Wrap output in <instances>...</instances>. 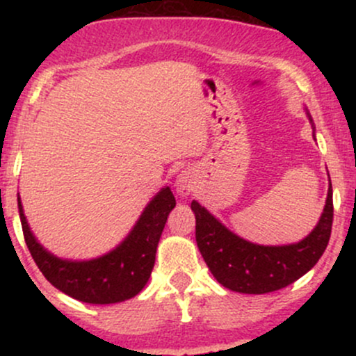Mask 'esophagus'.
Masks as SVG:
<instances>
[{"mask_svg":"<svg viewBox=\"0 0 356 356\" xmlns=\"http://www.w3.org/2000/svg\"><path fill=\"white\" fill-rule=\"evenodd\" d=\"M194 187H195L194 177H192V174L187 172V170H182V172L177 175V179H175V191H177L181 195L192 194V192H194Z\"/></svg>","mask_w":356,"mask_h":356,"instance_id":"1","label":"esophagus"}]
</instances>
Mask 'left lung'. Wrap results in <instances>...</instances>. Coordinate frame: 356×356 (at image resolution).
Wrapping results in <instances>:
<instances>
[{"mask_svg":"<svg viewBox=\"0 0 356 356\" xmlns=\"http://www.w3.org/2000/svg\"><path fill=\"white\" fill-rule=\"evenodd\" d=\"M308 118L313 124L309 113ZM191 209L195 214L197 248L212 276L231 291L264 295L295 283L325 252L333 222L332 182L316 227L300 243L284 246H261L239 238L197 201H192Z\"/></svg>","mask_w":356,"mask_h":356,"instance_id":"obj_1","label":"left lung"}]
</instances>
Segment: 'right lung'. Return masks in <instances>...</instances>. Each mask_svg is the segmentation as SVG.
<instances>
[{
	"instance_id": "add662e5",
	"label": "right lung",
	"mask_w": 356,
	"mask_h": 356,
	"mask_svg": "<svg viewBox=\"0 0 356 356\" xmlns=\"http://www.w3.org/2000/svg\"><path fill=\"white\" fill-rule=\"evenodd\" d=\"M174 207L172 191L162 187L115 249L95 259L72 261L56 257L36 241L18 195L23 236L36 266L61 293L92 305L120 303L142 291L152 273L159 239Z\"/></svg>"
}]
</instances>
